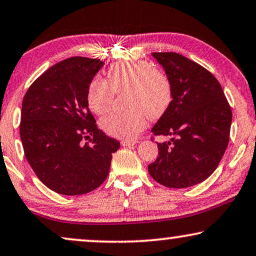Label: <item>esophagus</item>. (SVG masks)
<instances>
[{"label": "esophagus", "mask_w": 256, "mask_h": 256, "mask_svg": "<svg viewBox=\"0 0 256 256\" xmlns=\"http://www.w3.org/2000/svg\"><path fill=\"white\" fill-rule=\"evenodd\" d=\"M137 144V140H130V139H122V146H134Z\"/></svg>", "instance_id": "obj_1"}]
</instances>
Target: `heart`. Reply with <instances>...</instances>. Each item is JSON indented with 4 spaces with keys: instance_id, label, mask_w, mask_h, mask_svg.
<instances>
[{
    "instance_id": "heart-1",
    "label": "heart",
    "mask_w": 256,
    "mask_h": 256,
    "mask_svg": "<svg viewBox=\"0 0 256 256\" xmlns=\"http://www.w3.org/2000/svg\"><path fill=\"white\" fill-rule=\"evenodd\" d=\"M116 94H125L130 110L116 112L102 119L106 134L118 138L132 139L148 124V114L162 117L173 100V86L170 78L148 60L116 63L108 72V82L96 78L88 88V104L96 114L110 111Z\"/></svg>"
}]
</instances>
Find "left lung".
I'll return each instance as SVG.
<instances>
[{"label": "left lung", "mask_w": 256, "mask_h": 256, "mask_svg": "<svg viewBox=\"0 0 256 256\" xmlns=\"http://www.w3.org/2000/svg\"><path fill=\"white\" fill-rule=\"evenodd\" d=\"M152 56L171 80L173 100L151 130L171 139L158 142V158L148 173L170 188H186L202 182L219 165L230 140L232 110L205 68L176 52Z\"/></svg>", "instance_id": "obj_1"}]
</instances>
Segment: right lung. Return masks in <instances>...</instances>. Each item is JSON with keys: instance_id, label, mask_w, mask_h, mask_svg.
Wrapping results in <instances>:
<instances>
[{"instance_id": "add662e5", "label": "right lung", "mask_w": 256, "mask_h": 256, "mask_svg": "<svg viewBox=\"0 0 256 256\" xmlns=\"http://www.w3.org/2000/svg\"><path fill=\"white\" fill-rule=\"evenodd\" d=\"M103 66L86 57L64 60L40 74L23 98L20 134L26 158L40 182L63 196L100 187L120 148L88 110V85Z\"/></svg>"}]
</instances>
